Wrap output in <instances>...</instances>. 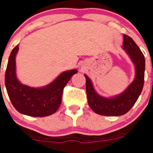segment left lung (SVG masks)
Segmentation results:
<instances>
[{
  "label": "left lung",
  "mask_w": 153,
  "mask_h": 153,
  "mask_svg": "<svg viewBox=\"0 0 153 153\" xmlns=\"http://www.w3.org/2000/svg\"><path fill=\"white\" fill-rule=\"evenodd\" d=\"M123 49L135 67L134 79L123 93L112 97H102L97 93L88 76L84 74L89 106L94 113L99 115L107 117L124 115L134 106L143 90L145 76L144 55L134 40L126 34H123Z\"/></svg>",
  "instance_id": "8db88e82"
}]
</instances>
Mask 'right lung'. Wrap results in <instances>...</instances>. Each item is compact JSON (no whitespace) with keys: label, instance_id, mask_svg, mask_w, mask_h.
I'll return each mask as SVG.
<instances>
[{"label":"right lung","instance_id":"right-lung-1","mask_svg":"<svg viewBox=\"0 0 153 153\" xmlns=\"http://www.w3.org/2000/svg\"><path fill=\"white\" fill-rule=\"evenodd\" d=\"M18 50V45L12 50L5 73V86L13 107L19 113L30 117H44L56 113L61 104L63 88L78 70L64 71L51 83L42 87L35 88L22 84L16 74Z\"/></svg>","mask_w":153,"mask_h":153}]
</instances>
